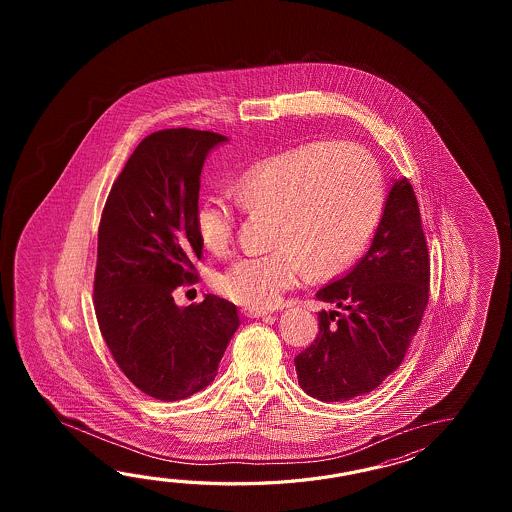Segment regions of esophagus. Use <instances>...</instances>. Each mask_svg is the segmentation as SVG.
I'll list each match as a JSON object with an SVG mask.
<instances>
[{"mask_svg": "<svg viewBox=\"0 0 512 512\" xmlns=\"http://www.w3.org/2000/svg\"><path fill=\"white\" fill-rule=\"evenodd\" d=\"M243 313H245V316H249V318H265V316L269 315L267 311H261V309H245Z\"/></svg>", "mask_w": 512, "mask_h": 512, "instance_id": "34e87169", "label": "esophagus"}]
</instances>
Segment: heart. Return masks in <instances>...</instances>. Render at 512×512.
I'll return each mask as SVG.
<instances>
[{
  "label": "heart",
  "mask_w": 512,
  "mask_h": 512,
  "mask_svg": "<svg viewBox=\"0 0 512 512\" xmlns=\"http://www.w3.org/2000/svg\"><path fill=\"white\" fill-rule=\"evenodd\" d=\"M234 197L245 212L271 216L274 251L234 261L216 285L234 304L269 309L304 269L311 278H329L359 258L381 219L384 177L362 146L311 142L252 164ZM194 225L201 245L221 254L232 241L234 212L223 199L207 197Z\"/></svg>",
  "instance_id": "obj_1"
}]
</instances>
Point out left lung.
I'll use <instances>...</instances> for the list:
<instances>
[{
    "instance_id": "8db88e82",
    "label": "left lung",
    "mask_w": 512,
    "mask_h": 512,
    "mask_svg": "<svg viewBox=\"0 0 512 512\" xmlns=\"http://www.w3.org/2000/svg\"><path fill=\"white\" fill-rule=\"evenodd\" d=\"M430 260L414 188L395 179L370 249L316 291L318 337L296 359L298 384L324 403L370 393L401 366L428 302Z\"/></svg>"
}]
</instances>
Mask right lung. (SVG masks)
Returning <instances> with one entry per match:
<instances>
[{"label": "right lung", "mask_w": 512, "mask_h": 512, "mask_svg": "<svg viewBox=\"0 0 512 512\" xmlns=\"http://www.w3.org/2000/svg\"><path fill=\"white\" fill-rule=\"evenodd\" d=\"M214 131H157L131 153L98 227L95 313L120 370L141 392L179 401L218 375L240 327L236 305L214 294L179 307L174 291L196 280L203 258L194 214Z\"/></svg>", "instance_id": "1"}]
</instances>
